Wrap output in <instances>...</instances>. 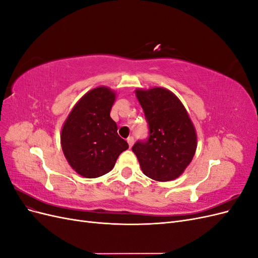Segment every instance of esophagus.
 <instances>
[{
    "mask_svg": "<svg viewBox=\"0 0 258 258\" xmlns=\"http://www.w3.org/2000/svg\"><path fill=\"white\" fill-rule=\"evenodd\" d=\"M127 142H128L129 146L131 147L132 145H134V143H135V138H134V137H129V138L127 139Z\"/></svg>",
    "mask_w": 258,
    "mask_h": 258,
    "instance_id": "1",
    "label": "esophagus"
}]
</instances>
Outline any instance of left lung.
Returning <instances> with one entry per match:
<instances>
[{"instance_id":"obj_1","label":"left lung","mask_w":258,"mask_h":258,"mask_svg":"<svg viewBox=\"0 0 258 258\" xmlns=\"http://www.w3.org/2000/svg\"><path fill=\"white\" fill-rule=\"evenodd\" d=\"M136 95L148 123V138L140 140L134 152L143 173L158 182L181 175L197 147L194 124L178 98L165 88L138 89Z\"/></svg>"}]
</instances>
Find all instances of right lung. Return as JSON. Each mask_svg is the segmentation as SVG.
Wrapping results in <instances>:
<instances>
[{
  "label": "right lung",
  "mask_w": 258,
  "mask_h": 258,
  "mask_svg": "<svg viewBox=\"0 0 258 258\" xmlns=\"http://www.w3.org/2000/svg\"><path fill=\"white\" fill-rule=\"evenodd\" d=\"M114 101L115 92L110 88L90 90L75 104L62 128V151L70 166L84 177L110 172L129 147L110 116Z\"/></svg>",
  "instance_id": "add662e5"
}]
</instances>
